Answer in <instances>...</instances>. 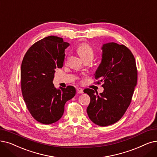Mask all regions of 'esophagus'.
Instances as JSON below:
<instances>
[{
  "label": "esophagus",
  "instance_id": "obj_1",
  "mask_svg": "<svg viewBox=\"0 0 157 157\" xmlns=\"http://www.w3.org/2000/svg\"><path fill=\"white\" fill-rule=\"evenodd\" d=\"M77 92H78V94H83V90L82 89V88H77Z\"/></svg>",
  "mask_w": 157,
  "mask_h": 157
}]
</instances>
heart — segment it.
I'll list each match as a JSON object with an SVG mask.
<instances>
[{"mask_svg":"<svg viewBox=\"0 0 157 157\" xmlns=\"http://www.w3.org/2000/svg\"><path fill=\"white\" fill-rule=\"evenodd\" d=\"M78 53L84 61H92L94 56V51L87 44H82L77 49Z\"/></svg>","mask_w":157,"mask_h":157,"instance_id":"heart-1","label":"heart"}]
</instances>
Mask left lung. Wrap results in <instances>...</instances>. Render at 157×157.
<instances>
[{
	"label": "left lung",
	"instance_id": "left-lung-1",
	"mask_svg": "<svg viewBox=\"0 0 157 157\" xmlns=\"http://www.w3.org/2000/svg\"><path fill=\"white\" fill-rule=\"evenodd\" d=\"M101 62L95 78L103 81L104 90L86 88L83 92L90 98L86 109L94 124L106 126L121 119L131 103L137 82V70L133 54L124 45L109 42L101 47Z\"/></svg>",
	"mask_w": 157,
	"mask_h": 157
}]
</instances>
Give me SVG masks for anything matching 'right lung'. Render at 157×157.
I'll return each instance as SVG.
<instances>
[{
  "label": "right lung",
  "instance_id": "1",
  "mask_svg": "<svg viewBox=\"0 0 157 157\" xmlns=\"http://www.w3.org/2000/svg\"><path fill=\"white\" fill-rule=\"evenodd\" d=\"M70 44L62 38L49 36L34 44L25 53L21 65L22 95L33 118L44 124L62 117L65 104L76 94L72 86H54L56 68H62L65 50Z\"/></svg>",
  "mask_w": 157,
  "mask_h": 157
}]
</instances>
